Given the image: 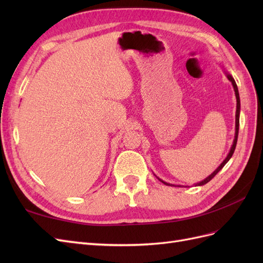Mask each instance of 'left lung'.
Wrapping results in <instances>:
<instances>
[{
    "label": "left lung",
    "mask_w": 263,
    "mask_h": 263,
    "mask_svg": "<svg viewBox=\"0 0 263 263\" xmlns=\"http://www.w3.org/2000/svg\"><path fill=\"white\" fill-rule=\"evenodd\" d=\"M227 74V78H228V80L232 82V84H233V86H234V91H235V95H236V99H237V109H236V132H235V139H234V142H233V146H232V148H230V151H229V154L227 155V157H226V159L224 161H222L221 163H220V165L218 166V168L215 170L211 176H209L208 178L206 179H204L203 181H201V182H198V183H196L195 185H204V184H206V183L208 182H210L215 176H216V174L224 168V165L229 161V159L232 158V156H233V154H234V151H235V149H236V145H237V139H238V130H239V114H240V99H239V92H238V87H237V84H236V82H235V80H234V78L230 76V74H228V73H226ZM159 179V178H158ZM160 180L163 184H165V185H174V184H170V183H166V182H164V181H162L161 179H159ZM176 186V185H174ZM177 186H182V185H177Z\"/></svg>",
    "instance_id": "8db88e82"
}]
</instances>
